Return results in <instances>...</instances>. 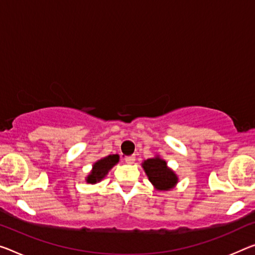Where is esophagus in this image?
Segmentation results:
<instances>
[{"label": "esophagus", "mask_w": 255, "mask_h": 255, "mask_svg": "<svg viewBox=\"0 0 255 255\" xmlns=\"http://www.w3.org/2000/svg\"><path fill=\"white\" fill-rule=\"evenodd\" d=\"M134 160H135V156L134 155L127 156V157H125V162H127L128 164H133V163H134Z\"/></svg>", "instance_id": "1"}]
</instances>
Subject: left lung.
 <instances>
[{"label": "left lung", "instance_id": "1", "mask_svg": "<svg viewBox=\"0 0 255 255\" xmlns=\"http://www.w3.org/2000/svg\"><path fill=\"white\" fill-rule=\"evenodd\" d=\"M143 170L149 178L150 182L158 190H168L178 182L177 175L166 166L165 160L159 157L149 158L142 164Z\"/></svg>", "mask_w": 255, "mask_h": 255}]
</instances>
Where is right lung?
Wrapping results in <instances>:
<instances>
[{
	"label": "right lung",
	"mask_w": 255,
	"mask_h": 255,
	"mask_svg": "<svg viewBox=\"0 0 255 255\" xmlns=\"http://www.w3.org/2000/svg\"><path fill=\"white\" fill-rule=\"evenodd\" d=\"M117 162H119V155H109L107 157L98 160L95 165H93V170L88 177L87 181L90 183H96L97 181H100Z\"/></svg>",
	"instance_id": "1"
}]
</instances>
